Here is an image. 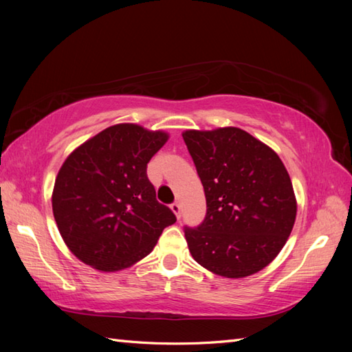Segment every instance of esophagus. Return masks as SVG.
Segmentation results:
<instances>
[{
  "mask_svg": "<svg viewBox=\"0 0 352 352\" xmlns=\"http://www.w3.org/2000/svg\"><path fill=\"white\" fill-rule=\"evenodd\" d=\"M170 210L175 213V216H177L178 219L182 218V206H180V203H177V201H175V203H172L170 204Z\"/></svg>",
  "mask_w": 352,
  "mask_h": 352,
  "instance_id": "34e87169",
  "label": "esophagus"
}]
</instances>
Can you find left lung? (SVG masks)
<instances>
[{
  "instance_id": "obj_1",
  "label": "left lung",
  "mask_w": 352,
  "mask_h": 352,
  "mask_svg": "<svg viewBox=\"0 0 352 352\" xmlns=\"http://www.w3.org/2000/svg\"><path fill=\"white\" fill-rule=\"evenodd\" d=\"M203 183L207 213L184 227L192 257L213 274L243 278L278 256L296 218V199L280 157L236 126L183 133Z\"/></svg>"
}]
</instances>
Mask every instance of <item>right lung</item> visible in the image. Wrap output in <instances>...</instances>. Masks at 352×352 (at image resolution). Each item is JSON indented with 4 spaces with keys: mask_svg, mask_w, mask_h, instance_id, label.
<instances>
[{
    "mask_svg": "<svg viewBox=\"0 0 352 352\" xmlns=\"http://www.w3.org/2000/svg\"><path fill=\"white\" fill-rule=\"evenodd\" d=\"M164 131L136 124L102 130L68 155L52 190V213L65 243L102 272L129 267L153 251L177 221L155 199L146 164L166 144Z\"/></svg>",
    "mask_w": 352,
    "mask_h": 352,
    "instance_id": "right-lung-1",
    "label": "right lung"
}]
</instances>
